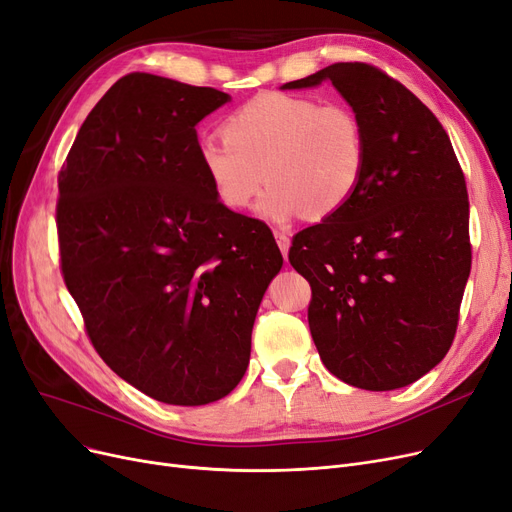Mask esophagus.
<instances>
[{
	"mask_svg": "<svg viewBox=\"0 0 512 512\" xmlns=\"http://www.w3.org/2000/svg\"><path fill=\"white\" fill-rule=\"evenodd\" d=\"M274 238H276V242H278V246H280V253H282V257L287 259V255H289V246H291L289 236H287L285 232H274Z\"/></svg>",
	"mask_w": 512,
	"mask_h": 512,
	"instance_id": "esophagus-1",
	"label": "esophagus"
}]
</instances>
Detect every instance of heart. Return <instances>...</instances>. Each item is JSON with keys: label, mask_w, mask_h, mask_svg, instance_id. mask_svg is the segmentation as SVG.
<instances>
[{"label": "heart", "mask_w": 512, "mask_h": 512, "mask_svg": "<svg viewBox=\"0 0 512 512\" xmlns=\"http://www.w3.org/2000/svg\"><path fill=\"white\" fill-rule=\"evenodd\" d=\"M221 132L223 141L200 143L198 160L217 200L232 211L249 206L268 183L263 217L325 221L354 198L367 173V130L346 103L263 92L232 111Z\"/></svg>", "instance_id": "obj_1"}]
</instances>
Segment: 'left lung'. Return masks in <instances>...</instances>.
Returning a JSON list of instances; mask_svg holds the SVG:
<instances>
[{"instance_id": "left-lung-1", "label": "left lung", "mask_w": 512, "mask_h": 512, "mask_svg": "<svg viewBox=\"0 0 512 512\" xmlns=\"http://www.w3.org/2000/svg\"><path fill=\"white\" fill-rule=\"evenodd\" d=\"M323 80L365 124L367 173L342 211L295 234L289 261L312 287L325 367L363 390L403 388L456 337L472 263L466 179L443 124L399 80L354 61L282 88Z\"/></svg>"}]
</instances>
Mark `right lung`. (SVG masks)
<instances>
[{"label": "right lung", "mask_w": 512, "mask_h": 512, "mask_svg": "<svg viewBox=\"0 0 512 512\" xmlns=\"http://www.w3.org/2000/svg\"><path fill=\"white\" fill-rule=\"evenodd\" d=\"M230 94L128 73L94 105L59 173L63 280L94 350L168 405L230 394L282 255L270 227L223 206L196 124Z\"/></svg>", "instance_id": "1"}]
</instances>
